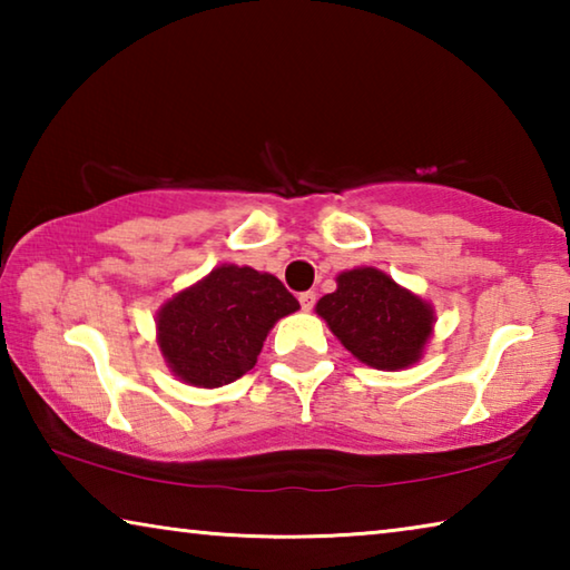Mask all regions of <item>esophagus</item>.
<instances>
[{
    "instance_id": "obj_1",
    "label": "esophagus",
    "mask_w": 570,
    "mask_h": 570,
    "mask_svg": "<svg viewBox=\"0 0 570 570\" xmlns=\"http://www.w3.org/2000/svg\"><path fill=\"white\" fill-rule=\"evenodd\" d=\"M298 302H302L304 312H312L314 304H316V294H314V292H304L302 296H298Z\"/></svg>"
}]
</instances>
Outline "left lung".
<instances>
[{
	"instance_id": "8db88e82",
	"label": "left lung",
	"mask_w": 570,
	"mask_h": 570,
	"mask_svg": "<svg viewBox=\"0 0 570 570\" xmlns=\"http://www.w3.org/2000/svg\"><path fill=\"white\" fill-rule=\"evenodd\" d=\"M316 314L346 352L384 372L417 364L435 332L432 304L374 266L336 276V292L316 302Z\"/></svg>"
}]
</instances>
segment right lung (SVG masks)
I'll use <instances>...</instances> for the list:
<instances>
[{"mask_svg": "<svg viewBox=\"0 0 570 570\" xmlns=\"http://www.w3.org/2000/svg\"><path fill=\"white\" fill-rule=\"evenodd\" d=\"M296 308L274 274L220 264L158 308L156 342L173 377L216 390L244 377L274 324Z\"/></svg>", "mask_w": 570, "mask_h": 570, "instance_id": "add662e5", "label": "right lung"}]
</instances>
